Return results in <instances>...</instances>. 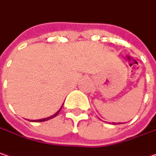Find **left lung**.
Returning a JSON list of instances; mask_svg holds the SVG:
<instances>
[{"mask_svg": "<svg viewBox=\"0 0 156 156\" xmlns=\"http://www.w3.org/2000/svg\"><path fill=\"white\" fill-rule=\"evenodd\" d=\"M113 124H121V123H115V122H113Z\"/></svg>", "mask_w": 156, "mask_h": 156, "instance_id": "8db88e82", "label": "left lung"}]
</instances>
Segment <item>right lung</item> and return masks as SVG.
I'll return each instance as SVG.
<instances>
[{"label": "right lung", "instance_id": "1", "mask_svg": "<svg viewBox=\"0 0 156 156\" xmlns=\"http://www.w3.org/2000/svg\"><path fill=\"white\" fill-rule=\"evenodd\" d=\"M62 106H63V105H62ZM62 106H61V108H60V109H59V110H58V112H56L55 114L51 115V116H50V117H47V118H45V119H37V120H30V121H35V122H37H37H42V121H46V120H49V119H51L54 118V117H56V116L58 115V113H59L60 110L62 109Z\"/></svg>", "mask_w": 156, "mask_h": 156}]
</instances>
